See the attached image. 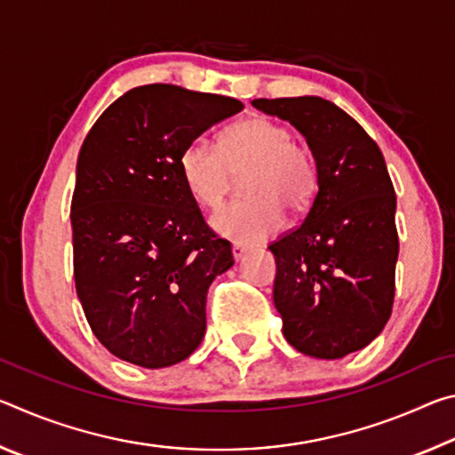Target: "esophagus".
Masks as SVG:
<instances>
[{"label": "esophagus", "mask_w": 455, "mask_h": 455, "mask_svg": "<svg viewBox=\"0 0 455 455\" xmlns=\"http://www.w3.org/2000/svg\"><path fill=\"white\" fill-rule=\"evenodd\" d=\"M230 251H233L235 260H241L244 257V252L249 251V249H246V244H243V243H233V246H230Z\"/></svg>", "instance_id": "obj_1"}]
</instances>
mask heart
Masks as SVG:
<instances>
[{
	"instance_id": "obj_1",
	"label": "heart",
	"mask_w": 455,
	"mask_h": 455,
	"mask_svg": "<svg viewBox=\"0 0 455 455\" xmlns=\"http://www.w3.org/2000/svg\"><path fill=\"white\" fill-rule=\"evenodd\" d=\"M180 179L195 203L217 209L243 176L244 200L214 212L212 228L238 243H259L283 227V212L301 219L317 195V158L311 146L279 120L249 116L222 130L219 148L195 138L179 156Z\"/></svg>"
}]
</instances>
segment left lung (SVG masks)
I'll return each mask as SVG.
<instances>
[{
  "label": "left lung",
  "instance_id": "8db88e82",
  "mask_svg": "<svg viewBox=\"0 0 455 455\" xmlns=\"http://www.w3.org/2000/svg\"><path fill=\"white\" fill-rule=\"evenodd\" d=\"M289 120L317 158V195L301 225L268 244L283 335L309 357L339 359L381 333L394 309L395 190L379 146L317 96L259 98Z\"/></svg>",
  "mask_w": 455,
  "mask_h": 455
}]
</instances>
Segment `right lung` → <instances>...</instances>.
Instances as JSON below:
<instances>
[{
	"label": "right lung",
	"instance_id": "1",
	"mask_svg": "<svg viewBox=\"0 0 455 455\" xmlns=\"http://www.w3.org/2000/svg\"><path fill=\"white\" fill-rule=\"evenodd\" d=\"M241 110L235 98L148 84L108 106L82 144L76 292L92 333L128 363L174 365L203 341L206 292L235 260L184 187L179 156Z\"/></svg>",
	"mask_w": 455,
	"mask_h": 455
}]
</instances>
